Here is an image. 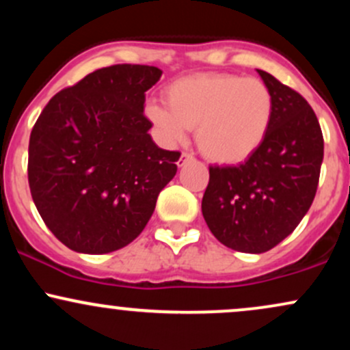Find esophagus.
<instances>
[{"instance_id": "1", "label": "esophagus", "mask_w": 350, "mask_h": 350, "mask_svg": "<svg viewBox=\"0 0 350 350\" xmlns=\"http://www.w3.org/2000/svg\"><path fill=\"white\" fill-rule=\"evenodd\" d=\"M192 158H194V156H192L191 152L183 151V154H180L178 164H179V166H184V164H186V161H189V159H192Z\"/></svg>"}]
</instances>
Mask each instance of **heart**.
Here are the masks:
<instances>
[{"mask_svg": "<svg viewBox=\"0 0 350 350\" xmlns=\"http://www.w3.org/2000/svg\"><path fill=\"white\" fill-rule=\"evenodd\" d=\"M167 107L151 102L146 116L167 144L184 143L189 128H198L199 150L224 164L242 163L268 136L275 98L260 79L237 74H196L172 82Z\"/></svg>", "mask_w": 350, "mask_h": 350, "instance_id": "obj_1", "label": "heart"}]
</instances>
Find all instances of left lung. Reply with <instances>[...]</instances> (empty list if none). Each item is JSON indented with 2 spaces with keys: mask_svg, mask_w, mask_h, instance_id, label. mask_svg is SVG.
<instances>
[{
  "mask_svg": "<svg viewBox=\"0 0 350 350\" xmlns=\"http://www.w3.org/2000/svg\"><path fill=\"white\" fill-rule=\"evenodd\" d=\"M275 98L268 136L239 166H211L202 215L220 243L263 253L298 227L314 200L324 156L317 116L303 95L265 70Z\"/></svg>",
  "mask_w": 350,
  "mask_h": 350,
  "instance_id": "obj_1",
  "label": "left lung"
}]
</instances>
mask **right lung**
<instances>
[{"label": "right lung", "mask_w": 350, "mask_h": 350, "mask_svg": "<svg viewBox=\"0 0 350 350\" xmlns=\"http://www.w3.org/2000/svg\"><path fill=\"white\" fill-rule=\"evenodd\" d=\"M163 70L116 64L49 100L29 138L27 180L44 224L70 250L115 252L143 232L179 151L156 146L144 92Z\"/></svg>", "instance_id": "1"}]
</instances>
